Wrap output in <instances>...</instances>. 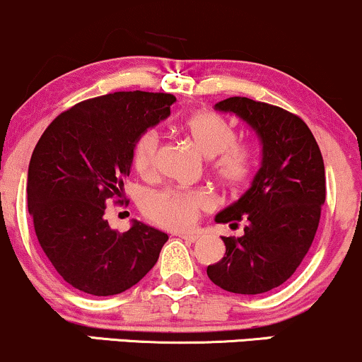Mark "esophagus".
I'll return each instance as SVG.
<instances>
[{
  "label": "esophagus",
  "instance_id": "34e87169",
  "mask_svg": "<svg viewBox=\"0 0 362 362\" xmlns=\"http://www.w3.org/2000/svg\"><path fill=\"white\" fill-rule=\"evenodd\" d=\"M178 238L185 240V242H189V243H194V242H197V240H199V235H195V233H182V235H178Z\"/></svg>",
  "mask_w": 362,
  "mask_h": 362
}]
</instances>
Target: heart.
<instances>
[{
    "label": "heart",
    "mask_w": 362,
    "mask_h": 362,
    "mask_svg": "<svg viewBox=\"0 0 362 362\" xmlns=\"http://www.w3.org/2000/svg\"><path fill=\"white\" fill-rule=\"evenodd\" d=\"M194 144L213 158L211 168L218 180L231 189L247 184L255 170V153L248 144L236 143V129L224 115L214 110H195L182 122ZM161 138L148 129L134 144L132 161L141 175H153L158 168ZM213 199L204 190H151L141 201V211L149 221L167 230H187L194 226L201 211L209 209Z\"/></svg>",
    "instance_id": "b5f03b06"
}]
</instances>
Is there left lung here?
<instances>
[{"instance_id":"left-lung-1","label":"left lung","mask_w":362,"mask_h":362,"mask_svg":"<svg viewBox=\"0 0 362 362\" xmlns=\"http://www.w3.org/2000/svg\"><path fill=\"white\" fill-rule=\"evenodd\" d=\"M214 109L255 131L262 163L250 189L216 214V223L245 228L238 238L223 236L226 253L207 276L230 293H267L296 272L313 243L327 192L322 153L303 119L281 107L231 97Z\"/></svg>"}]
</instances>
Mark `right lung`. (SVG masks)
Listing matches in <instances>:
<instances>
[{
  "instance_id": "right-lung-1",
  "label": "right lung",
  "mask_w": 362,
  "mask_h": 362,
  "mask_svg": "<svg viewBox=\"0 0 362 362\" xmlns=\"http://www.w3.org/2000/svg\"><path fill=\"white\" fill-rule=\"evenodd\" d=\"M170 93L115 91L62 112L28 165V213L57 274L93 296L124 293L151 271L168 235L141 221L124 233L105 219L122 199L136 141L170 115Z\"/></svg>"
}]
</instances>
